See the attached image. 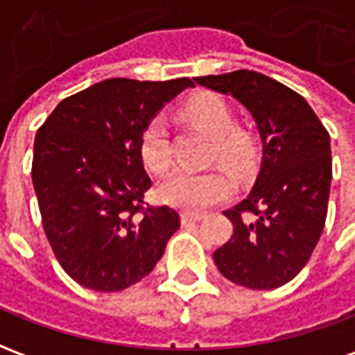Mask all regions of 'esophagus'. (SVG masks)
Here are the masks:
<instances>
[{"label":"esophagus","mask_w":355,"mask_h":355,"mask_svg":"<svg viewBox=\"0 0 355 355\" xmlns=\"http://www.w3.org/2000/svg\"><path fill=\"white\" fill-rule=\"evenodd\" d=\"M203 215L201 213H182V224L188 223H200Z\"/></svg>","instance_id":"esophagus-1"}]
</instances>
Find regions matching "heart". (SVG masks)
<instances>
[{
	"label": "heart",
	"instance_id": "heart-1",
	"mask_svg": "<svg viewBox=\"0 0 355 355\" xmlns=\"http://www.w3.org/2000/svg\"><path fill=\"white\" fill-rule=\"evenodd\" d=\"M182 116L188 123L213 139V159H218L226 169L239 177L253 169L259 157V144L249 129L234 125V112L228 102L216 94H198L182 108ZM140 155L144 165L155 175L169 171V132L162 117L150 119L142 129ZM230 192V177L223 169L200 173L177 171L159 188L163 201L184 211H203L226 200Z\"/></svg>",
	"mask_w": 355,
	"mask_h": 355
}]
</instances>
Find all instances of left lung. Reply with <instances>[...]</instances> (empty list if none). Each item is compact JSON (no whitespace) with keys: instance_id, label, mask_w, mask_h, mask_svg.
I'll use <instances>...</instances> for the list:
<instances>
[{"instance_id":"8db88e82","label":"left lung","mask_w":355,"mask_h":355,"mask_svg":"<svg viewBox=\"0 0 355 355\" xmlns=\"http://www.w3.org/2000/svg\"><path fill=\"white\" fill-rule=\"evenodd\" d=\"M196 83L241 102L262 139L253 190L224 211L234 234L213 253L216 268L247 289L282 287L310 261L325 226L333 178L327 129L300 94L264 73L236 70Z\"/></svg>"}]
</instances>
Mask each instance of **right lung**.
I'll use <instances>...</instances> for the list:
<instances>
[{
  "instance_id": "1",
  "label": "right lung",
  "mask_w": 355,
  "mask_h": 355,
  "mask_svg": "<svg viewBox=\"0 0 355 355\" xmlns=\"http://www.w3.org/2000/svg\"><path fill=\"white\" fill-rule=\"evenodd\" d=\"M188 78H114L68 96L37 129L32 182L45 236L73 282L101 293L146 277L178 230L175 209L152 207L142 129Z\"/></svg>"
}]
</instances>
